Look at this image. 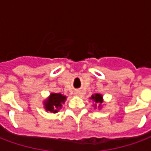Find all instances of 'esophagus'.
Here are the masks:
<instances>
[{"label":"esophagus","instance_id":"obj_1","mask_svg":"<svg viewBox=\"0 0 151 151\" xmlns=\"http://www.w3.org/2000/svg\"><path fill=\"white\" fill-rule=\"evenodd\" d=\"M75 95H81V91H76Z\"/></svg>","mask_w":151,"mask_h":151}]
</instances>
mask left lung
I'll list each match as a JSON object with an SVG mask.
<instances>
[{
    "instance_id": "8db88e82",
    "label": "left lung",
    "mask_w": 151,
    "mask_h": 151,
    "mask_svg": "<svg viewBox=\"0 0 151 151\" xmlns=\"http://www.w3.org/2000/svg\"><path fill=\"white\" fill-rule=\"evenodd\" d=\"M91 99H93L94 101L96 103V104H98L99 105V107H101V104H103V102H104V99H103V96L100 94H95V95H93L91 97Z\"/></svg>"
}]
</instances>
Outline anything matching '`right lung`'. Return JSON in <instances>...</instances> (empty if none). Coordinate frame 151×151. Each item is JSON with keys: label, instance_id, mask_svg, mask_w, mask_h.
<instances>
[{"label": "right lung", "instance_id": "1", "mask_svg": "<svg viewBox=\"0 0 151 151\" xmlns=\"http://www.w3.org/2000/svg\"><path fill=\"white\" fill-rule=\"evenodd\" d=\"M66 100V96L61 95L60 93H52L49 97L44 100L43 104L44 108L47 111H51L53 113H56L61 108L62 104Z\"/></svg>", "mask_w": 151, "mask_h": 151}]
</instances>
